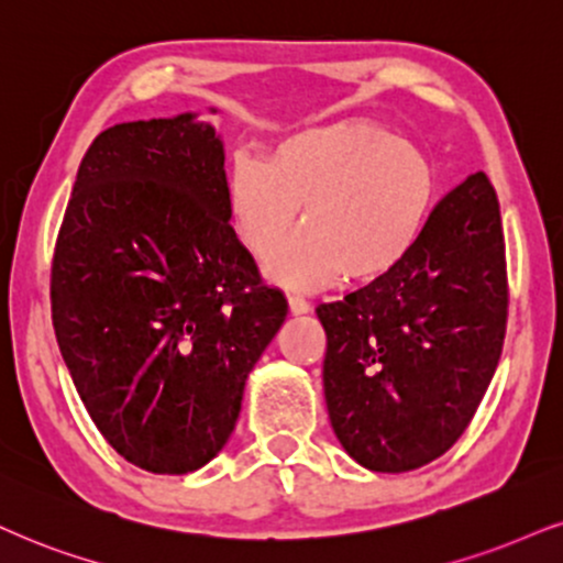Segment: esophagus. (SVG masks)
Here are the masks:
<instances>
[{
  "label": "esophagus",
  "mask_w": 563,
  "mask_h": 563,
  "mask_svg": "<svg viewBox=\"0 0 563 563\" xmlns=\"http://www.w3.org/2000/svg\"><path fill=\"white\" fill-rule=\"evenodd\" d=\"M287 302H289V313L292 316H305L310 310V302L300 295H289Z\"/></svg>",
  "instance_id": "1"
}]
</instances>
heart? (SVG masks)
Returning a JSON list of instances; mask_svg holds the SVG:
<instances>
[{"instance_id":"heart-1","label":"heart","mask_w":563,"mask_h":563,"mask_svg":"<svg viewBox=\"0 0 563 563\" xmlns=\"http://www.w3.org/2000/svg\"><path fill=\"white\" fill-rule=\"evenodd\" d=\"M439 172L420 145L376 122L318 124L284 135L266 162L240 156L227 179L234 238L263 258L303 208L305 228L266 261L271 282L313 289L394 274L426 234Z\"/></svg>"}]
</instances>
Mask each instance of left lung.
<instances>
[{
	"instance_id": "obj_1",
	"label": "left lung",
	"mask_w": 563,
	"mask_h": 563,
	"mask_svg": "<svg viewBox=\"0 0 563 563\" xmlns=\"http://www.w3.org/2000/svg\"><path fill=\"white\" fill-rule=\"evenodd\" d=\"M506 308L501 211L477 172L433 208L394 274L318 305L325 407L346 454L373 473L446 454L494 378Z\"/></svg>"
}]
</instances>
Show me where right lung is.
Returning <instances> with one entry per match:
<instances>
[{"mask_svg":"<svg viewBox=\"0 0 563 563\" xmlns=\"http://www.w3.org/2000/svg\"><path fill=\"white\" fill-rule=\"evenodd\" d=\"M284 318V295L261 284L229 227L211 122H124L90 143L54 253L52 321L117 454L156 475L211 462Z\"/></svg>","mask_w":563,"mask_h":563,"instance_id":"add662e5","label":"right lung"}]
</instances>
